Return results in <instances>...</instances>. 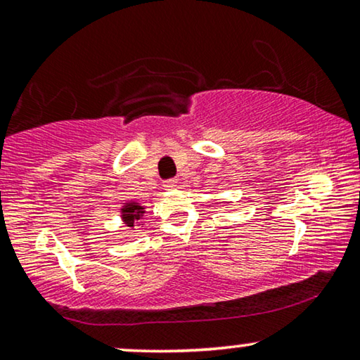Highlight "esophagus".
Wrapping results in <instances>:
<instances>
[{
	"label": "esophagus",
	"mask_w": 360,
	"mask_h": 360,
	"mask_svg": "<svg viewBox=\"0 0 360 360\" xmlns=\"http://www.w3.org/2000/svg\"><path fill=\"white\" fill-rule=\"evenodd\" d=\"M176 186H178V181H176V179H168V181L163 182L165 189H174Z\"/></svg>",
	"instance_id": "1"
}]
</instances>
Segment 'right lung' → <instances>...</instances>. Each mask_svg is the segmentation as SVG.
Listing matches in <instances>:
<instances>
[{
	"label": "right lung",
	"instance_id": "right-lung-1",
	"mask_svg": "<svg viewBox=\"0 0 360 360\" xmlns=\"http://www.w3.org/2000/svg\"><path fill=\"white\" fill-rule=\"evenodd\" d=\"M146 213V208L139 205L138 202H133V200H128L127 203H123V208H122V219H123V224L129 227V229H133V227H138L142 224V216Z\"/></svg>",
	"mask_w": 360,
	"mask_h": 360
}]
</instances>
